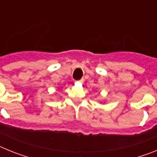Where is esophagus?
I'll return each mask as SVG.
<instances>
[{"label": "esophagus", "instance_id": "1", "mask_svg": "<svg viewBox=\"0 0 157 157\" xmlns=\"http://www.w3.org/2000/svg\"><path fill=\"white\" fill-rule=\"evenodd\" d=\"M77 82L78 83H81V84H82V83L84 82V79H83V78H82V79H80L79 81H78Z\"/></svg>", "mask_w": 157, "mask_h": 157}]
</instances>
